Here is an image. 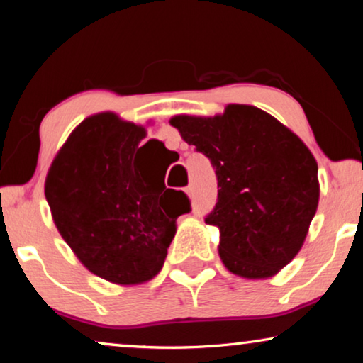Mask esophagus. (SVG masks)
Returning <instances> with one entry per match:
<instances>
[{
    "label": "esophagus",
    "instance_id": "1",
    "mask_svg": "<svg viewBox=\"0 0 363 363\" xmlns=\"http://www.w3.org/2000/svg\"><path fill=\"white\" fill-rule=\"evenodd\" d=\"M185 191H186L188 196H193V193H195V188H193V185H188V186L185 188Z\"/></svg>",
    "mask_w": 363,
    "mask_h": 363
}]
</instances>
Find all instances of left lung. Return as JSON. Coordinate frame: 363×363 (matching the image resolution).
<instances>
[{
    "label": "left lung",
    "instance_id": "1",
    "mask_svg": "<svg viewBox=\"0 0 363 363\" xmlns=\"http://www.w3.org/2000/svg\"><path fill=\"white\" fill-rule=\"evenodd\" d=\"M183 140L210 158L218 200L205 221L220 228V256L238 276L271 277L294 259L319 203L317 162L296 133L252 106L223 116H177Z\"/></svg>",
    "mask_w": 363,
    "mask_h": 363
}]
</instances>
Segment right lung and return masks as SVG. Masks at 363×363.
<instances>
[{"label": "right lung", "instance_id": "obj_1", "mask_svg": "<svg viewBox=\"0 0 363 363\" xmlns=\"http://www.w3.org/2000/svg\"><path fill=\"white\" fill-rule=\"evenodd\" d=\"M145 128L97 113L71 133L49 168L46 200L79 261L116 284H138L162 269L177 218L191 210L182 190L137 162ZM177 201V208L168 204Z\"/></svg>", "mask_w": 363, "mask_h": 363}]
</instances>
